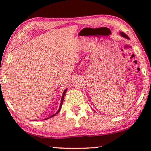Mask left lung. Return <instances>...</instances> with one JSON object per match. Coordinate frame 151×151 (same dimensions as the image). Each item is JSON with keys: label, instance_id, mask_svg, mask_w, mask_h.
Listing matches in <instances>:
<instances>
[{"label": "left lung", "instance_id": "8db88e82", "mask_svg": "<svg viewBox=\"0 0 151 151\" xmlns=\"http://www.w3.org/2000/svg\"><path fill=\"white\" fill-rule=\"evenodd\" d=\"M120 35H121V37H122L126 38V39H129V37H128V36L126 34H125V33H124V32H120Z\"/></svg>", "mask_w": 151, "mask_h": 151}]
</instances>
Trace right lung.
Returning a JSON list of instances; mask_svg holds the SVG:
<instances>
[{
  "label": "right lung",
  "instance_id": "obj_1",
  "mask_svg": "<svg viewBox=\"0 0 151 151\" xmlns=\"http://www.w3.org/2000/svg\"><path fill=\"white\" fill-rule=\"evenodd\" d=\"M66 91H67V88L66 89H65V91L63 92V96H62V99H61V102H60V107H59V109L58 110V111L56 112L55 114H53V115H52V116H50V117H48V118H47V119H45V120H47V119H49V118H50V117H52V116H55L56 114H58V112H60V109H61V107H62V104H63V100H64V97H65V93H66Z\"/></svg>",
  "mask_w": 151,
  "mask_h": 151
}]
</instances>
